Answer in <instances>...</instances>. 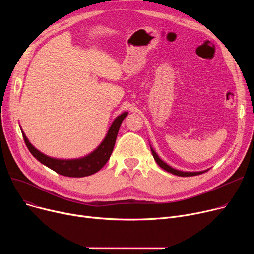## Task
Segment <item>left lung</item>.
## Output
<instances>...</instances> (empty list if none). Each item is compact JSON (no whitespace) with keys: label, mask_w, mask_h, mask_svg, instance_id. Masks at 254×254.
I'll use <instances>...</instances> for the list:
<instances>
[{"label":"left lung","mask_w":254,"mask_h":254,"mask_svg":"<svg viewBox=\"0 0 254 254\" xmlns=\"http://www.w3.org/2000/svg\"><path fill=\"white\" fill-rule=\"evenodd\" d=\"M151 148V152H152V155L155 159V162L157 163V165L161 167L162 169H164L165 171L169 172V173H172V174L174 175H177V176H181V177H190V176H196V175H199V174H203V173L207 172L208 170L206 171H201V172H183V171H179V170H176V169H173L172 167H170L169 165H167L165 162H163L161 158L158 157V155L156 154V152L153 150L152 147Z\"/></svg>","instance_id":"left-lung-1"}]
</instances>
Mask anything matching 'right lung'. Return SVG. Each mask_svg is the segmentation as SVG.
Wrapping results in <instances>:
<instances>
[{
  "label": "right lung",
  "mask_w": 254,
  "mask_h": 254,
  "mask_svg": "<svg viewBox=\"0 0 254 254\" xmlns=\"http://www.w3.org/2000/svg\"><path fill=\"white\" fill-rule=\"evenodd\" d=\"M127 114V112H124L114 119V122L112 123L108 132H107L105 139L98 146L96 150H93L86 156L75 159H60L50 157L35 148L28 140V138H26L24 132L22 130L21 132L26 147L29 148L33 156L37 158L40 163L63 176L75 178L85 177L95 174V173L100 171L106 165V163L108 162L114 148L120 125H122L123 120Z\"/></svg>",
  "instance_id": "right-lung-1"
}]
</instances>
